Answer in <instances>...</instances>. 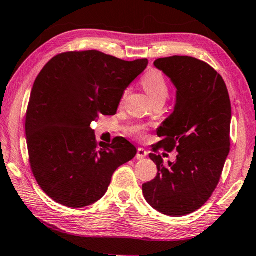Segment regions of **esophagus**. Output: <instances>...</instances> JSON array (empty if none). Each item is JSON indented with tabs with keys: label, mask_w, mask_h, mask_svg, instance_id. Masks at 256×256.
<instances>
[{
	"label": "esophagus",
	"mask_w": 256,
	"mask_h": 256,
	"mask_svg": "<svg viewBox=\"0 0 256 256\" xmlns=\"http://www.w3.org/2000/svg\"><path fill=\"white\" fill-rule=\"evenodd\" d=\"M146 156H148V152H146V150H144V148H138V152H136V159L138 160L144 159Z\"/></svg>",
	"instance_id": "obj_1"
}]
</instances>
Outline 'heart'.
I'll return each instance as SVG.
<instances>
[{"label":"heart","instance_id":"b5f03b06","mask_svg":"<svg viewBox=\"0 0 256 256\" xmlns=\"http://www.w3.org/2000/svg\"><path fill=\"white\" fill-rule=\"evenodd\" d=\"M142 86L154 104L166 102L168 94H170V86H168L167 80L159 71L152 70L146 73L142 79ZM134 131L140 132L141 128H136Z\"/></svg>","mask_w":256,"mask_h":256}]
</instances>
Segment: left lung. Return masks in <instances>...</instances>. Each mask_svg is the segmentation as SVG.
I'll return each instance as SVG.
<instances>
[{
	"label": "left lung",
	"mask_w": 256,
	"mask_h": 256,
	"mask_svg": "<svg viewBox=\"0 0 256 256\" xmlns=\"http://www.w3.org/2000/svg\"><path fill=\"white\" fill-rule=\"evenodd\" d=\"M154 66L176 89L174 110L157 130L159 146L176 149L174 162L150 154L157 176L142 185L146 201L180 216L204 204L219 183L230 149L232 105L226 84L209 64L190 56L158 58Z\"/></svg>",
	"instance_id": "obj_1"
}]
</instances>
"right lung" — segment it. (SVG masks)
Listing matches in <instances>:
<instances>
[{
	"mask_svg": "<svg viewBox=\"0 0 256 256\" xmlns=\"http://www.w3.org/2000/svg\"><path fill=\"white\" fill-rule=\"evenodd\" d=\"M148 66L98 50L52 58L34 81L26 115L30 166L42 190L68 208L88 206L105 196L114 172L132 160L136 146L124 138L97 144L90 128L114 115L128 86Z\"/></svg>",
	"mask_w": 256,
	"mask_h": 256,
	"instance_id": "add662e5",
	"label": "right lung"
}]
</instances>
